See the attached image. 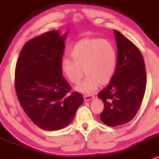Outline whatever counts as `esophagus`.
Here are the masks:
<instances>
[{
  "instance_id": "esophagus-1",
  "label": "esophagus",
  "mask_w": 159,
  "mask_h": 159,
  "mask_svg": "<svg viewBox=\"0 0 159 159\" xmlns=\"http://www.w3.org/2000/svg\"><path fill=\"white\" fill-rule=\"evenodd\" d=\"M93 98H94V96H91V95H85V96H84V99L85 102L90 101V100L93 99Z\"/></svg>"
}]
</instances>
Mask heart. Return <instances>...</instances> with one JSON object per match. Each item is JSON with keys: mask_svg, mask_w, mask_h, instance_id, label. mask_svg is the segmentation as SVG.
I'll list each match as a JSON object with an SVG mask.
<instances>
[{"mask_svg": "<svg viewBox=\"0 0 159 159\" xmlns=\"http://www.w3.org/2000/svg\"><path fill=\"white\" fill-rule=\"evenodd\" d=\"M71 59L62 60L63 73L71 83L84 93H91L98 84H106L114 77L117 67V51L111 41L105 39H84L78 41L70 52ZM85 72H83V70Z\"/></svg>", "mask_w": 159, "mask_h": 159, "instance_id": "b5f03b06", "label": "heart"}]
</instances>
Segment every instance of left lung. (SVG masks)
<instances>
[{
	"mask_svg": "<svg viewBox=\"0 0 159 159\" xmlns=\"http://www.w3.org/2000/svg\"><path fill=\"white\" fill-rule=\"evenodd\" d=\"M117 45V67L109 84L98 97L104 102L100 119L114 127L134 117L144 96L147 74L143 56L134 43L114 30Z\"/></svg>",
	"mask_w": 159,
	"mask_h": 159,
	"instance_id": "obj_1",
	"label": "left lung"
}]
</instances>
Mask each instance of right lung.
<instances>
[{"mask_svg": "<svg viewBox=\"0 0 159 159\" xmlns=\"http://www.w3.org/2000/svg\"><path fill=\"white\" fill-rule=\"evenodd\" d=\"M67 34L52 30L30 39L16 63V90L20 105L33 123L45 131L67 126L84 102L81 94H68L71 87L62 74Z\"/></svg>", "mask_w": 159, "mask_h": 159, "instance_id": "right-lung-1", "label": "right lung"}]
</instances>
